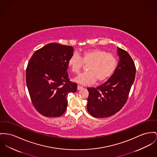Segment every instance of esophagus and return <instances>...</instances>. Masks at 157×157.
<instances>
[{"mask_svg": "<svg viewBox=\"0 0 157 157\" xmlns=\"http://www.w3.org/2000/svg\"><path fill=\"white\" fill-rule=\"evenodd\" d=\"M83 88V86H80V85H78V86H77V90H81V89H82Z\"/></svg>", "mask_w": 157, "mask_h": 157, "instance_id": "obj_1", "label": "esophagus"}]
</instances>
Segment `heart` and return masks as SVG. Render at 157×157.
<instances>
[{"instance_id": "1", "label": "heart", "mask_w": 157, "mask_h": 157, "mask_svg": "<svg viewBox=\"0 0 157 157\" xmlns=\"http://www.w3.org/2000/svg\"><path fill=\"white\" fill-rule=\"evenodd\" d=\"M84 64H88V71L79 75L75 80L78 83L88 85L94 83L96 80L99 82H103L109 78L117 68L118 59L112 53L92 48L83 51L81 58L77 54H73L68 61V66L74 74L79 73Z\"/></svg>"}]
</instances>
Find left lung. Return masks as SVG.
I'll return each mask as SVG.
<instances>
[{
  "instance_id": "left-lung-1",
  "label": "left lung",
  "mask_w": 157,
  "mask_h": 157,
  "mask_svg": "<svg viewBox=\"0 0 157 157\" xmlns=\"http://www.w3.org/2000/svg\"><path fill=\"white\" fill-rule=\"evenodd\" d=\"M118 65L111 77L102 85L89 87L87 109L96 118H106L118 112L125 105L135 78L136 67L125 50L118 48Z\"/></svg>"
}]
</instances>
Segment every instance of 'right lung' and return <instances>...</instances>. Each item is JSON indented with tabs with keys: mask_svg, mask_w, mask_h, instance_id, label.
I'll return each instance as SVG.
<instances>
[{
	"mask_svg": "<svg viewBox=\"0 0 157 157\" xmlns=\"http://www.w3.org/2000/svg\"><path fill=\"white\" fill-rule=\"evenodd\" d=\"M71 46L49 43L33 53L26 68V83L33 105L42 115L58 117L65 113L67 95L77 90L70 81L68 61Z\"/></svg>",
	"mask_w": 157,
	"mask_h": 157,
	"instance_id": "add662e5",
	"label": "right lung"
}]
</instances>
